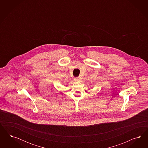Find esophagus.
Here are the masks:
<instances>
[{
    "mask_svg": "<svg viewBox=\"0 0 148 148\" xmlns=\"http://www.w3.org/2000/svg\"><path fill=\"white\" fill-rule=\"evenodd\" d=\"M81 80V78L80 77H77L74 78V80H75V81H77V82L80 81Z\"/></svg>",
    "mask_w": 148,
    "mask_h": 148,
    "instance_id": "esophagus-1",
    "label": "esophagus"
}]
</instances>
